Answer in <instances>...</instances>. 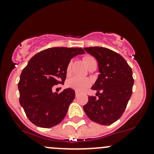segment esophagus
Returning <instances> with one entry per match:
<instances>
[{
    "mask_svg": "<svg viewBox=\"0 0 154 154\" xmlns=\"http://www.w3.org/2000/svg\"><path fill=\"white\" fill-rule=\"evenodd\" d=\"M75 96H76V97H77L79 96V93L77 92V91H75Z\"/></svg>",
    "mask_w": 154,
    "mask_h": 154,
    "instance_id": "34e87169",
    "label": "esophagus"
}]
</instances>
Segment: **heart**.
Here are the masks:
<instances>
[{
  "label": "heart",
  "instance_id": "b5f03b06",
  "mask_svg": "<svg viewBox=\"0 0 154 154\" xmlns=\"http://www.w3.org/2000/svg\"><path fill=\"white\" fill-rule=\"evenodd\" d=\"M83 61H84L87 68H88L91 65L94 64V63H97L94 57H91V56H86V57H84ZM70 71H71V63H68L67 68H66L67 74H69ZM89 85L90 81L88 79L77 77V76L71 77L67 81V86L69 88L76 90L77 91H84L85 89H86L89 86Z\"/></svg>",
  "mask_w": 154,
  "mask_h": 154
}]
</instances>
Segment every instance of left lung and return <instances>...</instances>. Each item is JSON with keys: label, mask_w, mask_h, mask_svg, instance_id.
Wrapping results in <instances>:
<instances>
[{"label": "left lung", "mask_w": 154, "mask_h": 154, "mask_svg": "<svg viewBox=\"0 0 154 154\" xmlns=\"http://www.w3.org/2000/svg\"><path fill=\"white\" fill-rule=\"evenodd\" d=\"M84 50L97 60L100 74L91 87L98 97L89 96L83 110L92 122L110 125L122 117L131 97L133 71L125 59L112 50L103 47Z\"/></svg>", "instance_id": "left-lung-1"}]
</instances>
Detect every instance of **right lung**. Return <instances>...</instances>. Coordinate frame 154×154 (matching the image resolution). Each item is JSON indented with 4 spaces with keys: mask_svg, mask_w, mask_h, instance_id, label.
Masks as SVG:
<instances>
[{
    "mask_svg": "<svg viewBox=\"0 0 154 154\" xmlns=\"http://www.w3.org/2000/svg\"><path fill=\"white\" fill-rule=\"evenodd\" d=\"M84 54L80 48H51L29 60L18 86L20 104L32 124L50 128L63 120L75 97V91L68 88L58 94L53 92L52 88L64 83L71 59Z\"/></svg>",
    "mask_w": 154,
    "mask_h": 154,
    "instance_id": "1",
    "label": "right lung"
}]
</instances>
